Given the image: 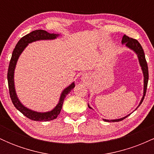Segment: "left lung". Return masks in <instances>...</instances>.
<instances>
[{"mask_svg": "<svg viewBox=\"0 0 154 154\" xmlns=\"http://www.w3.org/2000/svg\"><path fill=\"white\" fill-rule=\"evenodd\" d=\"M122 43L125 44L127 47H128L129 48H130L131 50H132L137 55V57H138V60L140 62V65L141 69L143 70V76H144V90H143V98L141 99L140 102L139 106L137 108H138L140 106L141 103H142L143 100L144 99V97L146 95V90H147V85H148V64H147V61L146 60V57H145V54L143 49L142 46H141L140 44L139 43V42L137 41V40L135 39L129 38L128 36L127 35H124L122 40ZM88 107L90 109H92V108L88 105ZM130 115V114H129ZM126 116L125 117L121 118V119H114V120H108V119H104L103 120L105 122H119L123 120L125 118H127L129 116Z\"/></svg>", "mask_w": 154, "mask_h": 154, "instance_id": "1", "label": "left lung"}]
</instances>
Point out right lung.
I'll list each match as a JSON object with an SVG mask.
<instances>
[{
	"label": "right lung",
	"mask_w": 154,
	"mask_h": 154,
	"mask_svg": "<svg viewBox=\"0 0 154 154\" xmlns=\"http://www.w3.org/2000/svg\"><path fill=\"white\" fill-rule=\"evenodd\" d=\"M59 35L54 34V33L51 34V33L48 32L43 30V29H38V30L32 31L30 33H29V34L26 35L25 36L22 37L19 40V41L15 46V48L14 49L13 53H12L11 59L10 60L9 66H8V75H7L11 99L12 103L14 105V106L17 108V109H18L21 113H22L26 117L29 118V119L33 120V121L48 122L56 119L60 114V112H61L63 100H64L66 96L75 88V83L72 82L69 87H67L63 90L62 93H61V97H60L59 103L57 104V106L52 111L44 113L37 112V111L30 110V109L24 106L22 103L19 101L18 98H17L14 88V79L16 64H17V60H18L20 54L24 50V48L27 46L28 44L37 41V40H53V39L57 38Z\"/></svg>",
	"instance_id": "add662e5"
}]
</instances>
